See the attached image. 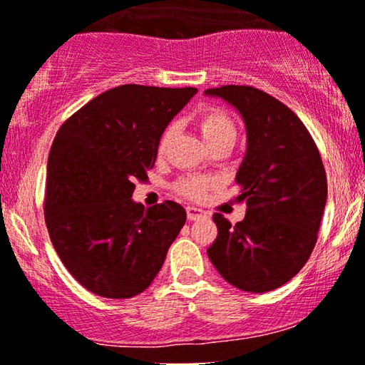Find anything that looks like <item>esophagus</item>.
Wrapping results in <instances>:
<instances>
[{"instance_id":"obj_1","label":"esophagus","mask_w":365,"mask_h":365,"mask_svg":"<svg viewBox=\"0 0 365 365\" xmlns=\"http://www.w3.org/2000/svg\"><path fill=\"white\" fill-rule=\"evenodd\" d=\"M187 217H188V220H198V218H202V217H207V213L203 212L202 208L188 205V207H187Z\"/></svg>"}]
</instances>
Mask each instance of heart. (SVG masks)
Segmentation results:
<instances>
[{
	"mask_svg": "<svg viewBox=\"0 0 365 365\" xmlns=\"http://www.w3.org/2000/svg\"><path fill=\"white\" fill-rule=\"evenodd\" d=\"M198 128H200L202 137L205 138L208 147L213 145L223 143V142H235L237 138V128L233 120L228 116L223 110L218 108H208L202 111L198 116ZM175 133V126L170 125L163 130L162 137L158 140L157 153L162 157L167 152L170 142ZM210 185L208 180L203 178H183L177 183V190L188 198H200L205 193L207 187Z\"/></svg>",
	"mask_w": 365,
	"mask_h": 365,
	"instance_id": "1",
	"label": "heart"
}]
</instances>
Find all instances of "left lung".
<instances>
[{
    "label": "left lung",
    "instance_id": "obj_1",
    "mask_svg": "<svg viewBox=\"0 0 365 365\" xmlns=\"http://www.w3.org/2000/svg\"><path fill=\"white\" fill-rule=\"evenodd\" d=\"M205 95L225 100L242 115L247 152L237 202L242 222L213 215L217 239L207 254L233 287L264 294L299 274L312 254L327 202L322 158L309 130L289 106L254 86L225 85Z\"/></svg>",
    "mask_w": 365,
    "mask_h": 365
}]
</instances>
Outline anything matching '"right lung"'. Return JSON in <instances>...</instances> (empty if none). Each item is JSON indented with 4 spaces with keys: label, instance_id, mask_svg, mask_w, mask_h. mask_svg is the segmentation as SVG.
Instances as JSON below:
<instances>
[{
    "label": "right lung",
    "instance_id": "1",
    "mask_svg": "<svg viewBox=\"0 0 365 365\" xmlns=\"http://www.w3.org/2000/svg\"><path fill=\"white\" fill-rule=\"evenodd\" d=\"M197 88L121 85L60 126L48 157L45 222L63 265L90 292L135 297L152 284L185 225L177 202L132 200L163 130Z\"/></svg>",
    "mask_w": 365,
    "mask_h": 365
}]
</instances>
